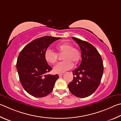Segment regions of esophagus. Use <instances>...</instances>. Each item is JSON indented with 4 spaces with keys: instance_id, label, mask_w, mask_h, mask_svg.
I'll list each match as a JSON object with an SVG mask.
<instances>
[{
    "instance_id": "obj_1",
    "label": "esophagus",
    "mask_w": 121,
    "mask_h": 121,
    "mask_svg": "<svg viewBox=\"0 0 121 121\" xmlns=\"http://www.w3.org/2000/svg\"><path fill=\"white\" fill-rule=\"evenodd\" d=\"M63 74H62V73H60V74H59V77H61V76H63Z\"/></svg>"
}]
</instances>
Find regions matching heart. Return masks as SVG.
<instances>
[{
	"mask_svg": "<svg viewBox=\"0 0 121 121\" xmlns=\"http://www.w3.org/2000/svg\"><path fill=\"white\" fill-rule=\"evenodd\" d=\"M58 54H63L62 62L58 63L53 68V71L56 73H62L73 67V62L77 65L81 59L79 50L69 43H59L56 47ZM45 61L50 64L53 65L58 61V55L52 50L47 49L44 54Z\"/></svg>",
	"mask_w": 121,
	"mask_h": 121,
	"instance_id": "b5f03b06",
	"label": "heart"
}]
</instances>
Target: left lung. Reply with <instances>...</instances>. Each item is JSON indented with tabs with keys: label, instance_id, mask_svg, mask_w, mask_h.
Segmentation results:
<instances>
[{
	"label": "left lung",
	"instance_id": "left-lung-1",
	"mask_svg": "<svg viewBox=\"0 0 121 121\" xmlns=\"http://www.w3.org/2000/svg\"><path fill=\"white\" fill-rule=\"evenodd\" d=\"M72 38L79 46L82 60L78 68L72 71L73 79L68 84V88L76 97H87L96 91L100 83L104 71L102 59L91 44Z\"/></svg>",
	"mask_w": 121,
	"mask_h": 121
}]
</instances>
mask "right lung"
<instances>
[{
	"label": "right lung",
	"instance_id": "add662e5",
	"mask_svg": "<svg viewBox=\"0 0 121 121\" xmlns=\"http://www.w3.org/2000/svg\"><path fill=\"white\" fill-rule=\"evenodd\" d=\"M45 36L26 45L17 58L16 68L24 89L36 97L47 96L53 90L58 74H45L52 69L45 61L44 54L51 43L60 39Z\"/></svg>",
	"mask_w": 121,
	"mask_h": 121
}]
</instances>
